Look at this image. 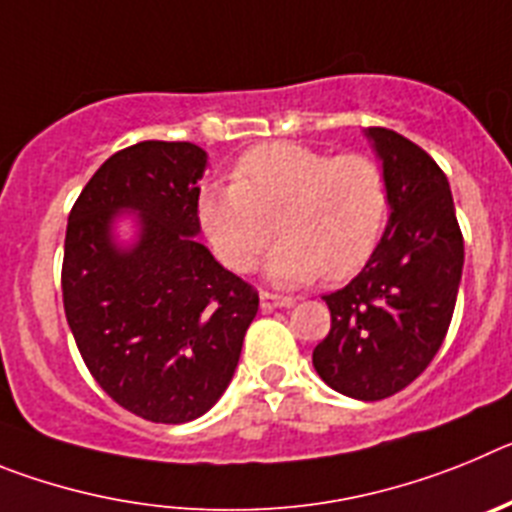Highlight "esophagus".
Instances as JSON below:
<instances>
[{"mask_svg":"<svg viewBox=\"0 0 512 512\" xmlns=\"http://www.w3.org/2000/svg\"><path fill=\"white\" fill-rule=\"evenodd\" d=\"M295 305V297H282V295H271V292H261V310L271 312L277 307H289Z\"/></svg>","mask_w":512,"mask_h":512,"instance_id":"esophagus-1","label":"esophagus"}]
</instances>
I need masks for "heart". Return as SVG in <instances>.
I'll use <instances>...</instances> for the list:
<instances>
[{"label":"heart","instance_id":"heart-1","mask_svg":"<svg viewBox=\"0 0 512 512\" xmlns=\"http://www.w3.org/2000/svg\"><path fill=\"white\" fill-rule=\"evenodd\" d=\"M390 189L379 161L300 143H266L238 158L233 184L202 192V233L228 269L251 271L274 238L269 277L305 284L346 279L369 261L387 223Z\"/></svg>","mask_w":512,"mask_h":512}]
</instances>
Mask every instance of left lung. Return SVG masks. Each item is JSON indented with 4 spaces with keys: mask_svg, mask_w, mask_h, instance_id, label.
I'll return each instance as SVG.
<instances>
[{
    "mask_svg": "<svg viewBox=\"0 0 512 512\" xmlns=\"http://www.w3.org/2000/svg\"><path fill=\"white\" fill-rule=\"evenodd\" d=\"M382 158L390 220L372 259L325 295L330 333L312 351L328 387L354 400L405 390L438 354L454 315L464 266L449 179L413 140L366 130Z\"/></svg>",
    "mask_w": 512,
    "mask_h": 512,
    "instance_id": "8db88e82",
    "label": "left lung"
}]
</instances>
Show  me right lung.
I'll return each mask as SVG.
<instances>
[{
    "instance_id": "add662e5",
    "label": "right lung",
    "mask_w": 512,
    "mask_h": 512,
    "mask_svg": "<svg viewBox=\"0 0 512 512\" xmlns=\"http://www.w3.org/2000/svg\"><path fill=\"white\" fill-rule=\"evenodd\" d=\"M205 166L187 140L122 148L81 189L66 228L63 310L81 359L151 423H187L220 400L259 312V292L194 241ZM120 209L141 215L128 249L111 241Z\"/></svg>"
}]
</instances>
